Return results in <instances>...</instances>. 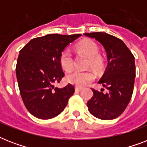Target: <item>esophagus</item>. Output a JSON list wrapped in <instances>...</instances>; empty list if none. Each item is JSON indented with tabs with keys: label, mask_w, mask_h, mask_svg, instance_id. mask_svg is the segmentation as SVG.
<instances>
[{
	"label": "esophagus",
	"mask_w": 147,
	"mask_h": 147,
	"mask_svg": "<svg viewBox=\"0 0 147 147\" xmlns=\"http://www.w3.org/2000/svg\"><path fill=\"white\" fill-rule=\"evenodd\" d=\"M82 89H83L82 88H80V87H76V92H81V91H82Z\"/></svg>",
	"instance_id": "1"
}]
</instances>
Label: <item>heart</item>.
I'll return each instance as SVG.
<instances>
[{
  "label": "heart",
  "instance_id": "heart-1",
  "mask_svg": "<svg viewBox=\"0 0 147 147\" xmlns=\"http://www.w3.org/2000/svg\"><path fill=\"white\" fill-rule=\"evenodd\" d=\"M76 49L81 53L85 54L89 58V65L95 70L102 68L104 61L102 57L98 55V45L89 40H83L76 46ZM59 61L61 66L65 71H71L73 68V57L69 49H65L60 54ZM95 76L91 71H75L69 74L67 77L68 82L78 87H84L94 80Z\"/></svg>",
  "mask_w": 147,
  "mask_h": 147
}]
</instances>
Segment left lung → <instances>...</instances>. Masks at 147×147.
<instances>
[{"label":"left lung","instance_id":"8db88e82","mask_svg":"<svg viewBox=\"0 0 147 147\" xmlns=\"http://www.w3.org/2000/svg\"><path fill=\"white\" fill-rule=\"evenodd\" d=\"M95 39L105 48L107 65L98 83L108 90L93 91V96L87 103L88 111L97 118L112 120L118 117L130 102L134 86L136 67L134 56L125 43L106 33H84Z\"/></svg>","mask_w":147,"mask_h":147}]
</instances>
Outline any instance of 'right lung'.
<instances>
[{
	"mask_svg": "<svg viewBox=\"0 0 147 147\" xmlns=\"http://www.w3.org/2000/svg\"><path fill=\"white\" fill-rule=\"evenodd\" d=\"M81 34H48L31 40L20 51L16 75L20 95L26 109L43 120L55 117L65 109L75 88L69 84L54 86L65 74L59 61L65 48Z\"/></svg>",
	"mask_w": 147,
	"mask_h": 147,
	"instance_id": "obj_1",
	"label": "right lung"
}]
</instances>
